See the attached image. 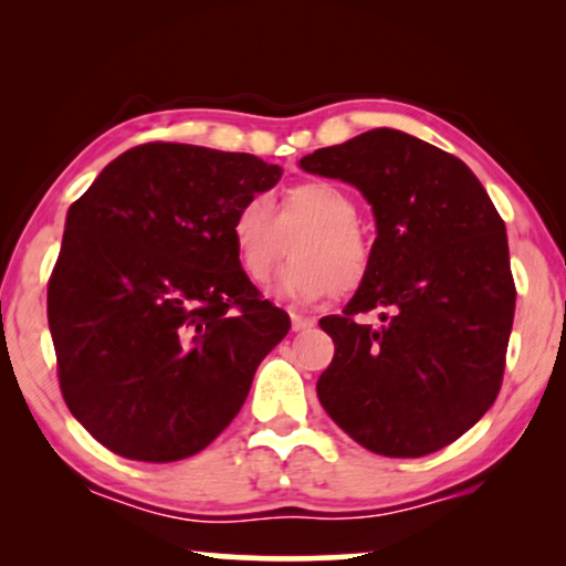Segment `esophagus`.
I'll list each match as a JSON object with an SVG mask.
<instances>
[{
    "label": "esophagus",
    "instance_id": "34e87169",
    "mask_svg": "<svg viewBox=\"0 0 566 566\" xmlns=\"http://www.w3.org/2000/svg\"><path fill=\"white\" fill-rule=\"evenodd\" d=\"M291 324H293V332H304V329H312L316 319L314 316H306V314H291Z\"/></svg>",
    "mask_w": 566,
    "mask_h": 566
}]
</instances>
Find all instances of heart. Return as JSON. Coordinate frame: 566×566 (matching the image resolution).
Returning <instances> with one entry per match:
<instances>
[{"label": "heart", "mask_w": 566, "mask_h": 566, "mask_svg": "<svg viewBox=\"0 0 566 566\" xmlns=\"http://www.w3.org/2000/svg\"><path fill=\"white\" fill-rule=\"evenodd\" d=\"M296 262L285 270L277 291L298 301H316L329 291L350 293L366 281L370 244L358 229V208L343 188L312 180L285 190L281 211L262 196L239 203L231 216V247L242 273L268 281L285 254L289 239Z\"/></svg>", "instance_id": "1"}]
</instances>
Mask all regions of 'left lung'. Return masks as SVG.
Instances as JSON below:
<instances>
[{"label":"left lung","mask_w":566,"mask_h":566,"mask_svg":"<svg viewBox=\"0 0 566 566\" xmlns=\"http://www.w3.org/2000/svg\"><path fill=\"white\" fill-rule=\"evenodd\" d=\"M298 165L358 188L378 234L366 281L319 319L335 343L322 407L378 455L436 453L497 399L515 314L505 221L459 157L405 130H366ZM374 307L376 328L359 322Z\"/></svg>","instance_id":"obj_1"}]
</instances>
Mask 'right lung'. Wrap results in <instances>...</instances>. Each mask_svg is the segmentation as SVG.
Listing matches in <instances>:
<instances>
[{
  "instance_id": "right-lung-1",
  "label": "right lung",
  "mask_w": 566,
  "mask_h": 566,
  "mask_svg": "<svg viewBox=\"0 0 566 566\" xmlns=\"http://www.w3.org/2000/svg\"><path fill=\"white\" fill-rule=\"evenodd\" d=\"M283 169L254 154L142 144L66 213L49 281L64 401L123 459H188L242 409L254 370L289 335L239 268V203Z\"/></svg>"
}]
</instances>
